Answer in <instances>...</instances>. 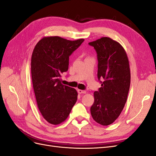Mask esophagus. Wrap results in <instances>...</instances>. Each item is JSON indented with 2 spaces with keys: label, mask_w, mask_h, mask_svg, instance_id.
Listing matches in <instances>:
<instances>
[{
  "label": "esophagus",
  "mask_w": 156,
  "mask_h": 156,
  "mask_svg": "<svg viewBox=\"0 0 156 156\" xmlns=\"http://www.w3.org/2000/svg\"><path fill=\"white\" fill-rule=\"evenodd\" d=\"M77 92H78L79 94H85L87 92L84 91V90H82L78 89V90H77Z\"/></svg>",
  "instance_id": "1"
}]
</instances>
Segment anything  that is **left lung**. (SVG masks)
<instances>
[{
  "label": "left lung",
  "instance_id": "left-lung-1",
  "mask_svg": "<svg viewBox=\"0 0 156 156\" xmlns=\"http://www.w3.org/2000/svg\"><path fill=\"white\" fill-rule=\"evenodd\" d=\"M88 44L96 51L98 77L103 80L101 87L94 93L91 115L97 123L108 126L120 116L127 101L131 81L129 60L123 47L110 37Z\"/></svg>",
  "mask_w": 156,
  "mask_h": 156
}]
</instances>
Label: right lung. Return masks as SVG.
<instances>
[{"instance_id": "1", "label": "right lung", "mask_w": 156, "mask_h": 156, "mask_svg": "<svg viewBox=\"0 0 156 156\" xmlns=\"http://www.w3.org/2000/svg\"><path fill=\"white\" fill-rule=\"evenodd\" d=\"M84 40L44 37L33 50L31 74L37 105L44 119L51 124L66 120L77 101L76 90L64 85L60 77L68 69L69 56Z\"/></svg>"}]
</instances>
